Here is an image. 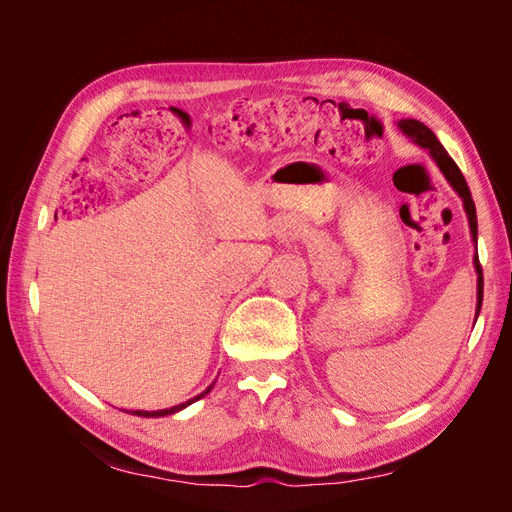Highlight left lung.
<instances>
[{"instance_id":"left-lung-1","label":"left lung","mask_w":512,"mask_h":512,"mask_svg":"<svg viewBox=\"0 0 512 512\" xmlns=\"http://www.w3.org/2000/svg\"><path fill=\"white\" fill-rule=\"evenodd\" d=\"M399 130L404 132L406 136H410L416 145H421L423 149H429V156L433 158V162L438 164V168L444 173L446 181L453 185V190L461 196L463 200V209L468 213V222H470V232H472V239L476 243V235H478V224H476V207H474V200L470 194V188L466 179H463L459 166L455 164V160L448 156L446 149L442 147V143L436 138L425 123L416 121V119H401L399 123ZM474 267L478 273V290H476V318L480 314V305H483V269H480V262H478V254L474 256Z\"/></svg>"}]
</instances>
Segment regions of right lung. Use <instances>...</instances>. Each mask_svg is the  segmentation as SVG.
<instances>
[{
  "mask_svg": "<svg viewBox=\"0 0 512 512\" xmlns=\"http://www.w3.org/2000/svg\"><path fill=\"white\" fill-rule=\"evenodd\" d=\"M213 389V384L209 386L207 391H203L200 395H196V397H192L190 401H185V404H179V406H173V408H166V410H156V412H145V410H130L132 414H136V416H166V414H175V412H179V410H183L185 406H190V404H194V401H198L200 397H205L209 391Z\"/></svg>",
  "mask_w": 512,
  "mask_h": 512,
  "instance_id": "obj_1",
  "label": "right lung"
}]
</instances>
